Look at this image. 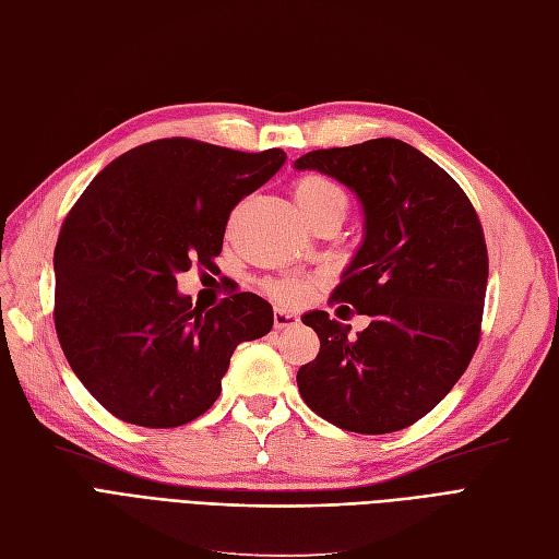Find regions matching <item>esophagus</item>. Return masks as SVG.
Returning <instances> with one entry per match:
<instances>
[{
    "label": "esophagus",
    "instance_id": "34e87169",
    "mask_svg": "<svg viewBox=\"0 0 559 559\" xmlns=\"http://www.w3.org/2000/svg\"><path fill=\"white\" fill-rule=\"evenodd\" d=\"M297 322H299V318H297V313H293V311H285V309H276V311H274V325H276V330L295 328Z\"/></svg>",
    "mask_w": 559,
    "mask_h": 559
}]
</instances>
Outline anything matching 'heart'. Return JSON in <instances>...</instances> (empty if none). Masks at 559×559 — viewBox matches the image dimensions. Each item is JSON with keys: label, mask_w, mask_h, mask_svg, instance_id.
Instances as JSON below:
<instances>
[{"label": "heart", "mask_w": 559, "mask_h": 559, "mask_svg": "<svg viewBox=\"0 0 559 559\" xmlns=\"http://www.w3.org/2000/svg\"><path fill=\"white\" fill-rule=\"evenodd\" d=\"M293 194H295V202L299 206V211L304 215H311L316 211L322 209H348V197L346 190L341 188L332 178L322 176V174H304L299 176L295 186H293ZM266 290L272 297L285 301V304H297L301 301L306 295H309L311 285L309 281L304 278H276V281H269L266 283Z\"/></svg>", "instance_id": "obj_1"}]
</instances>
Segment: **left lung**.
<instances>
[{"mask_svg": "<svg viewBox=\"0 0 559 559\" xmlns=\"http://www.w3.org/2000/svg\"><path fill=\"white\" fill-rule=\"evenodd\" d=\"M295 169L336 178L362 204L365 239L332 299L371 316L355 338L328 311L301 318L320 338L297 371L301 400L357 435L404 429L453 390L478 346L488 248L476 209L400 139L311 151Z\"/></svg>", "mask_w": 559, "mask_h": 559, "instance_id": "1", "label": "left lung"}]
</instances>
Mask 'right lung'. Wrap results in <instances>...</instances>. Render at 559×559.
<instances>
[{
  "label": "right lung",
  "instance_id": "obj_1",
  "mask_svg": "<svg viewBox=\"0 0 559 559\" xmlns=\"http://www.w3.org/2000/svg\"><path fill=\"white\" fill-rule=\"evenodd\" d=\"M285 162L157 139L106 165L62 223L56 332L69 367L116 418L167 429L206 413L241 341L274 325L272 304L234 293L213 309L176 290L192 264L215 269L231 209Z\"/></svg>",
  "mask_w": 559,
  "mask_h": 559
}]
</instances>
